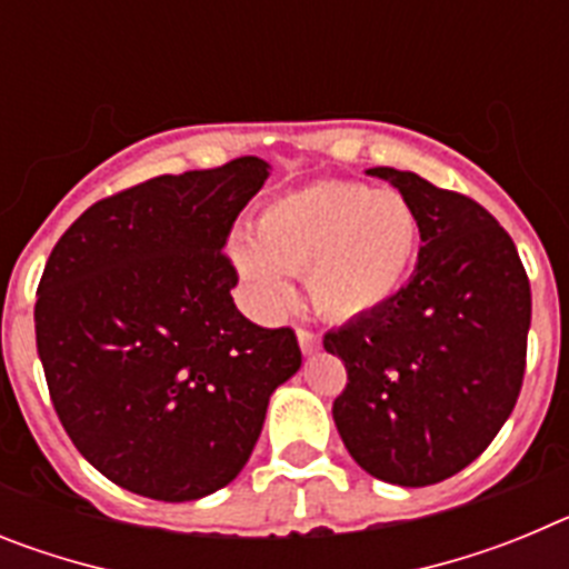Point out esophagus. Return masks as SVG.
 I'll list each match as a JSON object with an SVG mask.
<instances>
[{
  "instance_id": "34e87169",
  "label": "esophagus",
  "mask_w": 569,
  "mask_h": 569,
  "mask_svg": "<svg viewBox=\"0 0 569 569\" xmlns=\"http://www.w3.org/2000/svg\"><path fill=\"white\" fill-rule=\"evenodd\" d=\"M296 339H299V347H301V353L305 356H313L316 350H319V333H313V330L308 328H299L296 330Z\"/></svg>"
}]
</instances>
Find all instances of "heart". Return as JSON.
Here are the masks:
<instances>
[{"label":"heart","instance_id":"heart-1","mask_svg":"<svg viewBox=\"0 0 569 569\" xmlns=\"http://www.w3.org/2000/svg\"><path fill=\"white\" fill-rule=\"evenodd\" d=\"M256 241L236 236L230 259L264 305L288 299L305 273L316 308L333 319L381 310L401 290L419 250V219L405 196L356 182H313L270 199Z\"/></svg>","mask_w":569,"mask_h":569}]
</instances>
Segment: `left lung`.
Masks as SVG:
<instances>
[{
  "mask_svg": "<svg viewBox=\"0 0 569 569\" xmlns=\"http://www.w3.org/2000/svg\"><path fill=\"white\" fill-rule=\"evenodd\" d=\"M419 219V261L370 316L325 336L347 387L333 421L373 479L427 487L487 450L519 399L530 281L519 250L479 202L410 170L370 168Z\"/></svg>",
  "mask_w": 569,
  "mask_h": 569,
  "instance_id": "1",
  "label": "left lung"
}]
</instances>
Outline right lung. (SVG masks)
I'll use <instances>...</instances> for the list:
<instances>
[{"instance_id":"add662e5","label":"right lung","mask_w":569,"mask_h":569,"mask_svg":"<svg viewBox=\"0 0 569 569\" xmlns=\"http://www.w3.org/2000/svg\"><path fill=\"white\" fill-rule=\"evenodd\" d=\"M268 176L259 156L156 176L90 204L50 250L33 310L50 401L79 453L136 496L230 485L301 367L293 330L236 310L222 253Z\"/></svg>"}]
</instances>
